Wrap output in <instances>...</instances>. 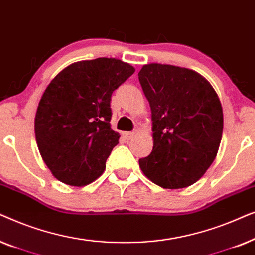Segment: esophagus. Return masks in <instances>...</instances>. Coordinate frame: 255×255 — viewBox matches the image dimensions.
<instances>
[{"instance_id":"34e87169","label":"esophagus","mask_w":255,"mask_h":255,"mask_svg":"<svg viewBox=\"0 0 255 255\" xmlns=\"http://www.w3.org/2000/svg\"><path fill=\"white\" fill-rule=\"evenodd\" d=\"M135 133L134 132H124L123 133V137L127 139V140H130L131 138H133V135H134Z\"/></svg>"}]
</instances>
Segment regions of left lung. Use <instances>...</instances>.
I'll use <instances>...</instances> for the list:
<instances>
[{
    "instance_id": "left-lung-1",
    "label": "left lung",
    "mask_w": 255,
    "mask_h": 255,
    "mask_svg": "<svg viewBox=\"0 0 255 255\" xmlns=\"http://www.w3.org/2000/svg\"><path fill=\"white\" fill-rule=\"evenodd\" d=\"M152 111L153 149L139 159L144 175L165 189L189 187L214 162L223 108L210 82L193 69L147 64L138 73Z\"/></svg>"
}]
</instances>
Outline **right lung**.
I'll list each match as a JSON object with an SVG mask.
<instances>
[{
	"label": "right lung",
	"mask_w": 255,
	"mask_h": 255,
	"mask_svg": "<svg viewBox=\"0 0 255 255\" xmlns=\"http://www.w3.org/2000/svg\"><path fill=\"white\" fill-rule=\"evenodd\" d=\"M134 71L120 59L97 58L71 64L51 80L38 104L34 134L55 179L83 187L102 175L121 137L111 130V94Z\"/></svg>",
	"instance_id": "right-lung-1"
}]
</instances>
